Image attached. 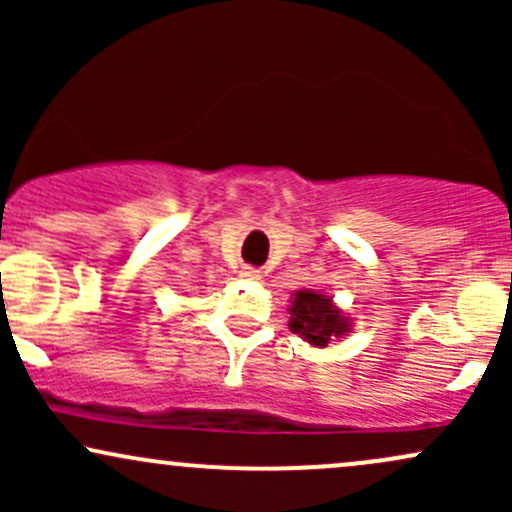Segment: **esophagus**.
Masks as SVG:
<instances>
[{
	"label": "esophagus",
	"instance_id": "esophagus-1",
	"mask_svg": "<svg viewBox=\"0 0 512 512\" xmlns=\"http://www.w3.org/2000/svg\"><path fill=\"white\" fill-rule=\"evenodd\" d=\"M240 276H243L245 281H257L262 274H260V269H255V267H243L240 269Z\"/></svg>",
	"mask_w": 512,
	"mask_h": 512
}]
</instances>
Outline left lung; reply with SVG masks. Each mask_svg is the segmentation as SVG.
<instances>
[{
    "instance_id": "left-lung-1",
    "label": "left lung",
    "mask_w": 512,
    "mask_h": 512,
    "mask_svg": "<svg viewBox=\"0 0 512 512\" xmlns=\"http://www.w3.org/2000/svg\"><path fill=\"white\" fill-rule=\"evenodd\" d=\"M289 327L293 334H301L310 344L327 346L332 337H342L349 325L330 298L315 291H298L291 305Z\"/></svg>"
}]
</instances>
